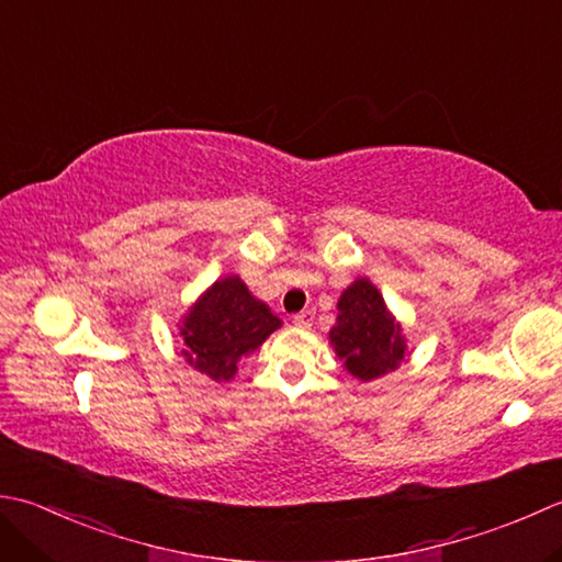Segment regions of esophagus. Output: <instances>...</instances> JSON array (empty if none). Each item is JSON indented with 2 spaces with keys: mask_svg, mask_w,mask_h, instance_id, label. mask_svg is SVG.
I'll return each instance as SVG.
<instances>
[{
  "mask_svg": "<svg viewBox=\"0 0 562 562\" xmlns=\"http://www.w3.org/2000/svg\"><path fill=\"white\" fill-rule=\"evenodd\" d=\"M292 322H294V326H300V328H310L312 322H314V312L312 310H304L300 314H294Z\"/></svg>",
  "mask_w": 562,
  "mask_h": 562,
  "instance_id": "obj_1",
  "label": "esophagus"
}]
</instances>
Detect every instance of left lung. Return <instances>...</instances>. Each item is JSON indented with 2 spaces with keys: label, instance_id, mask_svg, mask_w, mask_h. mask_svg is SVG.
<instances>
[{
  "label": "left lung",
  "instance_id": "8db88e82",
  "mask_svg": "<svg viewBox=\"0 0 562 562\" xmlns=\"http://www.w3.org/2000/svg\"><path fill=\"white\" fill-rule=\"evenodd\" d=\"M336 310L328 344L344 368L360 382L384 378L409 356L402 324L368 278L350 282L340 292Z\"/></svg>",
  "mask_w": 562,
  "mask_h": 562
}]
</instances>
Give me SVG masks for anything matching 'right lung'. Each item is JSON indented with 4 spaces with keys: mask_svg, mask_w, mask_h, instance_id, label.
<instances>
[{
    "mask_svg": "<svg viewBox=\"0 0 562 562\" xmlns=\"http://www.w3.org/2000/svg\"><path fill=\"white\" fill-rule=\"evenodd\" d=\"M282 322L238 274H224L180 318L182 358L214 382H231Z\"/></svg>",
    "mask_w": 562,
    "mask_h": 562,
    "instance_id": "add662e5",
    "label": "right lung"
}]
</instances>
